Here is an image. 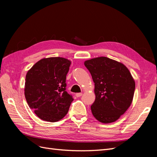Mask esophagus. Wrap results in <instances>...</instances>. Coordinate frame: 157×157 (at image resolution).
Instances as JSON below:
<instances>
[{
    "label": "esophagus",
    "mask_w": 157,
    "mask_h": 157,
    "mask_svg": "<svg viewBox=\"0 0 157 157\" xmlns=\"http://www.w3.org/2000/svg\"><path fill=\"white\" fill-rule=\"evenodd\" d=\"M82 93H77L76 94V96H77V98H79L80 96H82Z\"/></svg>",
    "instance_id": "1"
}]
</instances>
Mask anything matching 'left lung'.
<instances>
[{
	"mask_svg": "<svg viewBox=\"0 0 157 157\" xmlns=\"http://www.w3.org/2000/svg\"><path fill=\"white\" fill-rule=\"evenodd\" d=\"M84 65L94 82V117L103 123L116 121L131 105L136 84L124 65L107 57L87 60Z\"/></svg>",
	"mask_w": 157,
	"mask_h": 157,
	"instance_id": "8db88e82",
	"label": "left lung"
}]
</instances>
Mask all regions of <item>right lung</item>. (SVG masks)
I'll return each mask as SVG.
<instances>
[{"instance_id": "obj_1", "label": "right lung", "mask_w": 157, "mask_h": 157, "mask_svg": "<svg viewBox=\"0 0 157 157\" xmlns=\"http://www.w3.org/2000/svg\"><path fill=\"white\" fill-rule=\"evenodd\" d=\"M71 61L60 57L44 58L28 71L25 96L29 107L40 119L56 122L67 113L73 96L66 92V75Z\"/></svg>"}]
</instances>
